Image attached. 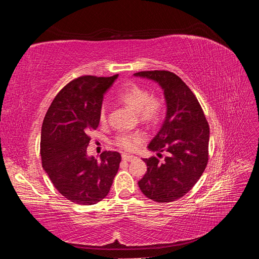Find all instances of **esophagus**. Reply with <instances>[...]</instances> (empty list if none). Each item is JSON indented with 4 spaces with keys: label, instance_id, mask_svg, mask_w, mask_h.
Here are the masks:
<instances>
[{
    "label": "esophagus",
    "instance_id": "obj_1",
    "mask_svg": "<svg viewBox=\"0 0 259 259\" xmlns=\"http://www.w3.org/2000/svg\"><path fill=\"white\" fill-rule=\"evenodd\" d=\"M122 159L124 161H132L133 159H135L134 155H131V154H126V153H123L122 154Z\"/></svg>",
    "mask_w": 259,
    "mask_h": 259
}]
</instances>
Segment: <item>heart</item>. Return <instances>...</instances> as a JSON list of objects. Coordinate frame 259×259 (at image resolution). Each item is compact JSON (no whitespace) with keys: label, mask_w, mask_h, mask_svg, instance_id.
<instances>
[{"label":"heart","mask_w":259,"mask_h":259,"mask_svg":"<svg viewBox=\"0 0 259 259\" xmlns=\"http://www.w3.org/2000/svg\"><path fill=\"white\" fill-rule=\"evenodd\" d=\"M117 100L137 112L140 122L147 125H156L164 114V101L158 96H151V93L143 86L132 83L124 88L116 96ZM99 120L105 123L107 120L106 107L103 106L99 112ZM145 140V135L142 132L122 133L117 135L114 144L126 151H133Z\"/></svg>","instance_id":"heart-1"}]
</instances>
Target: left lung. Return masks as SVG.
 Segmentation results:
<instances>
[{"label": "left lung", "mask_w": 259, "mask_h": 259, "mask_svg": "<svg viewBox=\"0 0 259 259\" xmlns=\"http://www.w3.org/2000/svg\"><path fill=\"white\" fill-rule=\"evenodd\" d=\"M134 75L158 82L167 107L162 127L148 146L151 151H166L167 156L163 162L155 156L144 159L147 173L138 186L150 200L176 201L192 189L207 165L208 123L197 97L175 73L154 70Z\"/></svg>", "instance_id": "left-lung-1"}]
</instances>
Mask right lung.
I'll return each instance as SVG.
<instances>
[{"label":"right lung","instance_id":"1","mask_svg":"<svg viewBox=\"0 0 259 259\" xmlns=\"http://www.w3.org/2000/svg\"><path fill=\"white\" fill-rule=\"evenodd\" d=\"M116 77H76L57 94L44 117L42 166L59 193L76 204L93 205L106 198L120 166L119 152L104 151L99 162L86 152L100 121L104 94Z\"/></svg>","mask_w":259,"mask_h":259}]
</instances>
